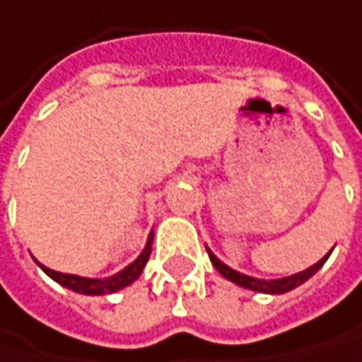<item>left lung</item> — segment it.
<instances>
[{"instance_id": "1", "label": "left lung", "mask_w": 362, "mask_h": 362, "mask_svg": "<svg viewBox=\"0 0 362 362\" xmlns=\"http://www.w3.org/2000/svg\"><path fill=\"white\" fill-rule=\"evenodd\" d=\"M206 251H208V255H210L212 266H214L224 278H228L230 282H235V284H239V286H243V288L257 291V293H268V295H282V293H288V291L297 288L298 284H303L305 280H309L315 272L320 270L323 264H325V259L329 257V253H327V255H325L323 259H320L315 266L307 268L305 272H298L295 276H288V278H280V280H259V278H251V276H245V274H239V272L230 270L228 266H224V264L220 262L218 257H216L208 247H206Z\"/></svg>"}]
</instances>
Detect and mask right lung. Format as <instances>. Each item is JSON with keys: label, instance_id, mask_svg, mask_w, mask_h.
<instances>
[{"label": "right lung", "instance_id": "add662e5", "mask_svg": "<svg viewBox=\"0 0 362 362\" xmlns=\"http://www.w3.org/2000/svg\"><path fill=\"white\" fill-rule=\"evenodd\" d=\"M152 235L148 237V243H146V249L142 251V255L129 264L125 270H121L115 276L111 278H105V280H92V278H80V276H74V274H62V272L49 270L45 266H40L42 272L47 276H51L55 282H59L62 286L74 291V293H80V295H109V293H115V291H121L125 286H129L134 280H138V276L142 274L144 266L150 257V251H152Z\"/></svg>", "mask_w": 362, "mask_h": 362}]
</instances>
